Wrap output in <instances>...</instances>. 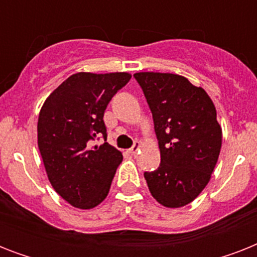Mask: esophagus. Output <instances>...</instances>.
Returning <instances> with one entry per match:
<instances>
[{"instance_id": "obj_1", "label": "esophagus", "mask_w": 257, "mask_h": 257, "mask_svg": "<svg viewBox=\"0 0 257 257\" xmlns=\"http://www.w3.org/2000/svg\"><path fill=\"white\" fill-rule=\"evenodd\" d=\"M140 148H141V145H140V144H136V145H135V147H132V148L129 149L128 152L131 153L132 156H136L137 153L140 152Z\"/></svg>"}]
</instances>
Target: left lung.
I'll return each mask as SVG.
<instances>
[{"label":"left lung","mask_w":257,"mask_h":257,"mask_svg":"<svg viewBox=\"0 0 257 257\" xmlns=\"http://www.w3.org/2000/svg\"><path fill=\"white\" fill-rule=\"evenodd\" d=\"M133 76L151 108L160 148V167L144 173L149 192L164 207H184L207 187L219 159L223 132L215 105L201 86L184 76Z\"/></svg>","instance_id":"obj_1"}]
</instances>
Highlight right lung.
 <instances>
[{
  "mask_svg": "<svg viewBox=\"0 0 257 257\" xmlns=\"http://www.w3.org/2000/svg\"><path fill=\"white\" fill-rule=\"evenodd\" d=\"M131 74L78 72L46 98L38 116L37 141L46 175L62 199L80 209H92L108 196L122 155L106 140L104 112Z\"/></svg>",
  "mask_w": 257,
  "mask_h": 257,
  "instance_id": "add662e5",
  "label": "right lung"
}]
</instances>
